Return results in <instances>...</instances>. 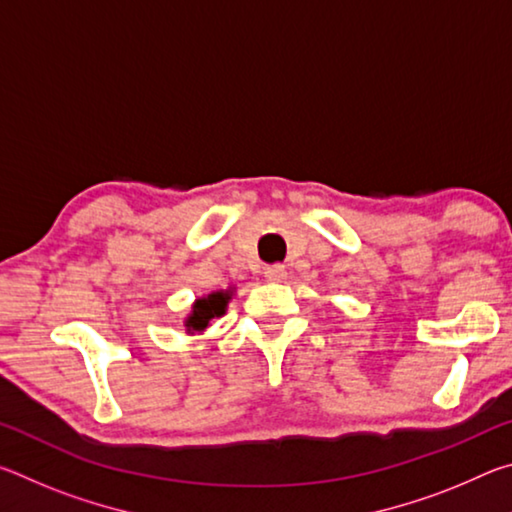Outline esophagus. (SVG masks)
<instances>
[{
    "label": "esophagus",
    "instance_id": "34e87169",
    "mask_svg": "<svg viewBox=\"0 0 512 512\" xmlns=\"http://www.w3.org/2000/svg\"><path fill=\"white\" fill-rule=\"evenodd\" d=\"M264 277H266V280H271V282H282L284 277H287V268L280 266V264H271V266L264 268Z\"/></svg>",
    "mask_w": 512,
    "mask_h": 512
}]
</instances>
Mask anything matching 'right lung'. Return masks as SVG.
<instances>
[{
    "mask_svg": "<svg viewBox=\"0 0 512 512\" xmlns=\"http://www.w3.org/2000/svg\"><path fill=\"white\" fill-rule=\"evenodd\" d=\"M230 300H232V289L212 291V293H207V296L198 298L192 305V314H189L185 320L187 334L205 332V327L210 325L214 318H221L225 314Z\"/></svg>",
    "mask_w": 512,
    "mask_h": 512,
    "instance_id": "1",
    "label": "right lung"
}]
</instances>
